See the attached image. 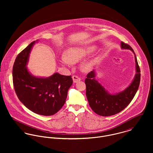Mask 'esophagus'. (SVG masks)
<instances>
[{
    "label": "esophagus",
    "instance_id": "1",
    "mask_svg": "<svg viewBox=\"0 0 153 153\" xmlns=\"http://www.w3.org/2000/svg\"><path fill=\"white\" fill-rule=\"evenodd\" d=\"M72 80H73V82H74V83H76V82L80 81H81V79H80L78 76H75V75H74V76H72Z\"/></svg>",
    "mask_w": 153,
    "mask_h": 153
}]
</instances>
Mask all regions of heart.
<instances>
[{
  "label": "heart",
  "instance_id": "1",
  "mask_svg": "<svg viewBox=\"0 0 153 153\" xmlns=\"http://www.w3.org/2000/svg\"><path fill=\"white\" fill-rule=\"evenodd\" d=\"M97 49L95 45L76 46L68 48L64 52V56H62L59 61L63 65L70 66L71 63L75 64L80 62ZM97 62V58H92L86 60L81 64L82 69L87 72L91 70Z\"/></svg>",
  "mask_w": 153,
  "mask_h": 153
}]
</instances>
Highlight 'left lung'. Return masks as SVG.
<instances>
[{
    "label": "left lung",
    "mask_w": 153,
    "mask_h": 153,
    "mask_svg": "<svg viewBox=\"0 0 153 153\" xmlns=\"http://www.w3.org/2000/svg\"><path fill=\"white\" fill-rule=\"evenodd\" d=\"M121 48L122 49L131 51L135 58L136 73L127 87L115 94L109 93L97 80L95 70L90 72L85 79L86 95L89 105L94 112L101 116L113 115L126 108L139 87L141 74L136 55L130 45L121 42Z\"/></svg>",
    "instance_id": "1"
}]
</instances>
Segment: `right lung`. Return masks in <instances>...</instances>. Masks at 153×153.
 Listing matches in <instances>:
<instances>
[{"label":"right lung","mask_w":153,"mask_h":153,"mask_svg":"<svg viewBox=\"0 0 153 153\" xmlns=\"http://www.w3.org/2000/svg\"><path fill=\"white\" fill-rule=\"evenodd\" d=\"M29 44L18 55L12 70L13 82L19 100L34 113L49 116L56 114L65 102L68 91L72 84L71 76L58 72L50 76H36L27 68L33 46Z\"/></svg>","instance_id":"obj_1"}]
</instances>
